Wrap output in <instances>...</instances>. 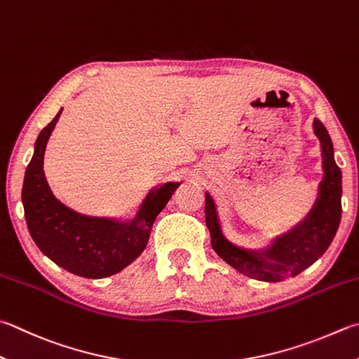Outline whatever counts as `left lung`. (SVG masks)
I'll return each instance as SVG.
<instances>
[{"label": "left lung", "instance_id": "1", "mask_svg": "<svg viewBox=\"0 0 359 359\" xmlns=\"http://www.w3.org/2000/svg\"><path fill=\"white\" fill-rule=\"evenodd\" d=\"M314 133L322 145L323 180L319 198L305 222L292 231L281 236L273 245L264 252H248L229 243L220 231L217 212L212 198L206 194V226L211 233L214 252L229 266L250 278L276 283L297 276L327 252L341 222L342 173L336 165L333 142L320 120H314Z\"/></svg>", "mask_w": 359, "mask_h": 359}]
</instances>
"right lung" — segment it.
I'll list each match as a JSON object with an SVG mask.
<instances>
[{
  "label": "right lung",
  "mask_w": 359,
  "mask_h": 359,
  "mask_svg": "<svg viewBox=\"0 0 359 359\" xmlns=\"http://www.w3.org/2000/svg\"><path fill=\"white\" fill-rule=\"evenodd\" d=\"M60 109L36 140V150L25 173L22 200L31 238L70 273L83 278H106L123 270L147 247L153 222L170 200L178 182H167L145 198L131 223L86 217L54 198L43 173V154Z\"/></svg>",
  "instance_id": "add662e5"
}]
</instances>
